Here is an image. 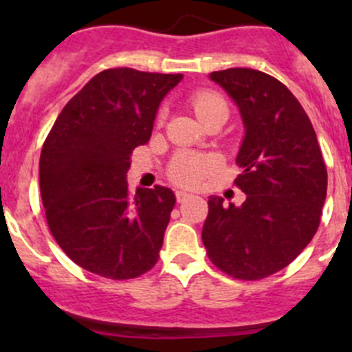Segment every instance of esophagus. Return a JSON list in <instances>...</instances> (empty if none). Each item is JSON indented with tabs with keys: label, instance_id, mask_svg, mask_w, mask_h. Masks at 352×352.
<instances>
[{
	"label": "esophagus",
	"instance_id": "1",
	"mask_svg": "<svg viewBox=\"0 0 352 352\" xmlns=\"http://www.w3.org/2000/svg\"><path fill=\"white\" fill-rule=\"evenodd\" d=\"M190 196H192V194H189L187 190H177V192H175V197H177V201H179V202L186 201V199H189Z\"/></svg>",
	"mask_w": 352,
	"mask_h": 352
}]
</instances>
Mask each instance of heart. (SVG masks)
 <instances>
[{"instance_id":"obj_1","label":"heart","mask_w":352,"mask_h":352,"mask_svg":"<svg viewBox=\"0 0 352 352\" xmlns=\"http://www.w3.org/2000/svg\"><path fill=\"white\" fill-rule=\"evenodd\" d=\"M194 112L199 117V120H206L212 113L219 110H226V102L219 95L211 94V91H199L190 98ZM214 163L211 158L192 153H182L173 158V162L168 166V177L175 184L180 186H197L206 175L212 170Z\"/></svg>"}]
</instances>
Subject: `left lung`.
Returning a JSON list of instances; mask_svg holds the SVG:
<instances>
[{
	"label": "left lung",
	"instance_id": "obj_1",
	"mask_svg": "<svg viewBox=\"0 0 352 352\" xmlns=\"http://www.w3.org/2000/svg\"><path fill=\"white\" fill-rule=\"evenodd\" d=\"M209 80L239 107L243 140L235 184L242 206L211 196L202 243L216 267L236 279L285 269L311 242L327 196V168L317 134L293 94L248 67L214 71Z\"/></svg>",
	"mask_w": 352,
	"mask_h": 352
}]
</instances>
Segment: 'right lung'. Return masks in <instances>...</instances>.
<instances>
[{
  "label": "right lung",
  "instance_id": "1",
  "mask_svg": "<svg viewBox=\"0 0 352 352\" xmlns=\"http://www.w3.org/2000/svg\"><path fill=\"white\" fill-rule=\"evenodd\" d=\"M182 74L105 69L61 110L41 153L49 230L74 264L109 279H133L156 264L172 189L131 196V153L148 143L160 104Z\"/></svg>",
  "mask_w": 352,
  "mask_h": 352
}]
</instances>
